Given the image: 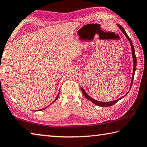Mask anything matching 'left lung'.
I'll list each match as a JSON object with an SVG mask.
<instances>
[{
  "instance_id": "obj_1",
  "label": "left lung",
  "mask_w": 147,
  "mask_h": 147,
  "mask_svg": "<svg viewBox=\"0 0 147 147\" xmlns=\"http://www.w3.org/2000/svg\"><path fill=\"white\" fill-rule=\"evenodd\" d=\"M118 27L120 28V30L122 31L123 33H124V35L127 37V38H128V40H129V42L130 43V45H131V48H132V57H133V59H134V69H133V74H132V82H131V84H130V88L132 86V83H133V79L134 78V74H135V71H136V64H137V59H136V53H135V50H134V47L133 46V44L132 42V40L130 38V37H128V35L127 34V33L125 31V30L123 29V28L121 26H120L119 24H117ZM81 91L83 92V95L84 96V97H86V99H88L90 101H91L93 103H94L95 105H97V106H99V107H110V106H112V105H114L115 102H117L119 100L121 99L122 98H123L125 96H127V94H125L124 96H123L122 97H121L119 99H117L116 100H115V101H110V102H101V101H96V100H94V99H92V97H90L88 94L86 93V92L84 90L83 88H81Z\"/></svg>"
}]
</instances>
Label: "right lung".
Listing matches in <instances>:
<instances>
[{
	"label": "right lung",
	"instance_id": "right-lung-1",
	"mask_svg": "<svg viewBox=\"0 0 147 147\" xmlns=\"http://www.w3.org/2000/svg\"><path fill=\"white\" fill-rule=\"evenodd\" d=\"M59 93L58 94V95H57V97H56V99H55V101H53V102H54V101H56V100H57V98H58V97H59ZM46 109V108H45V109H40V110H44V109Z\"/></svg>",
	"mask_w": 147,
	"mask_h": 147
}]
</instances>
